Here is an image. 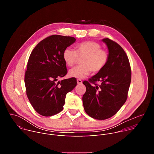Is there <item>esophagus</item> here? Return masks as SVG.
<instances>
[{
	"mask_svg": "<svg viewBox=\"0 0 154 154\" xmlns=\"http://www.w3.org/2000/svg\"><path fill=\"white\" fill-rule=\"evenodd\" d=\"M77 83H78L79 85H80V84L82 83V81L80 79H77Z\"/></svg>",
	"mask_w": 154,
	"mask_h": 154,
	"instance_id": "esophagus-1",
	"label": "esophagus"
}]
</instances>
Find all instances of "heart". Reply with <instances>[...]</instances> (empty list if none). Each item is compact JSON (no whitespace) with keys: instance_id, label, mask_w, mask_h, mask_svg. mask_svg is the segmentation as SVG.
<instances>
[{"instance_id":"b5f03b06","label":"heart","mask_w":154,"mask_h":154,"mask_svg":"<svg viewBox=\"0 0 154 154\" xmlns=\"http://www.w3.org/2000/svg\"><path fill=\"white\" fill-rule=\"evenodd\" d=\"M79 58H82L80 66L71 69V77L82 79L94 72L100 71L106 64L109 55L106 51L101 49L100 44L95 41H85L75 46V51L68 48L63 52V58L68 66H73Z\"/></svg>"}]
</instances>
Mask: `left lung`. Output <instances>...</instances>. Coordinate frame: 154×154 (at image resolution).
Listing matches in <instances>:
<instances>
[{
    "mask_svg": "<svg viewBox=\"0 0 154 154\" xmlns=\"http://www.w3.org/2000/svg\"><path fill=\"white\" fill-rule=\"evenodd\" d=\"M102 41L108 49V61L88 82H83L86 90L82 97L85 112L99 120L111 118L119 110L127 100L131 82L130 63L124 49L108 38ZM97 81L101 82V85H97Z\"/></svg>",
    "mask_w": 154,
    "mask_h": 154,
    "instance_id": "1",
    "label": "left lung"
}]
</instances>
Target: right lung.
I'll use <instances>...</instances> for the list:
<instances>
[{"instance_id": "right-lung-1", "label": "right lung", "mask_w": 154, "mask_h": 154, "mask_svg": "<svg viewBox=\"0 0 154 154\" xmlns=\"http://www.w3.org/2000/svg\"><path fill=\"white\" fill-rule=\"evenodd\" d=\"M75 40L71 36L51 35L40 41L30 55L24 79L26 93L35 110L42 116L61 112L66 94L77 85L75 78L57 82L68 72L63 52Z\"/></svg>"}]
</instances>
